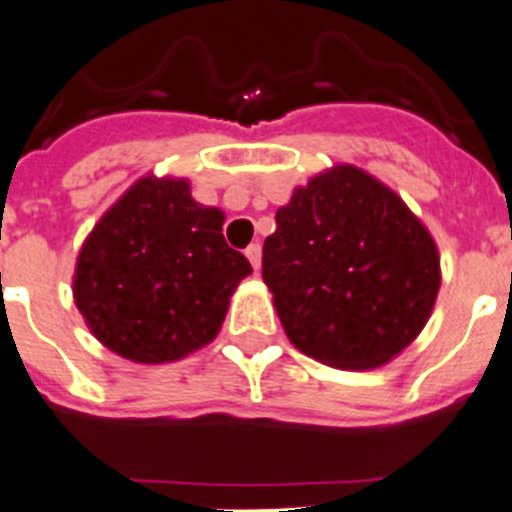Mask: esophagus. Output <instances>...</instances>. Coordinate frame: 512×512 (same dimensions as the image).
I'll return each mask as SVG.
<instances>
[{
  "instance_id": "esophagus-1",
  "label": "esophagus",
  "mask_w": 512,
  "mask_h": 512,
  "mask_svg": "<svg viewBox=\"0 0 512 512\" xmlns=\"http://www.w3.org/2000/svg\"><path fill=\"white\" fill-rule=\"evenodd\" d=\"M245 255H247V260L252 262V267H255V272L260 270V262H262V247L257 245V242H255V245H250V247H247V250H245Z\"/></svg>"
}]
</instances>
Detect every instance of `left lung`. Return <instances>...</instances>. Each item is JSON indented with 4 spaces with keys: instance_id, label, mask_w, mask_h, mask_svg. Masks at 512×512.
Here are the masks:
<instances>
[{
    "instance_id": "1",
    "label": "left lung",
    "mask_w": 512,
    "mask_h": 512,
    "mask_svg": "<svg viewBox=\"0 0 512 512\" xmlns=\"http://www.w3.org/2000/svg\"><path fill=\"white\" fill-rule=\"evenodd\" d=\"M275 222L262 280L297 350L365 370L418 337L440 290V257L393 190L340 165L295 190Z\"/></svg>"
}]
</instances>
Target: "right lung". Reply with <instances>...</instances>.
I'll return each instance as SVG.
<instances>
[{"mask_svg":"<svg viewBox=\"0 0 512 512\" xmlns=\"http://www.w3.org/2000/svg\"><path fill=\"white\" fill-rule=\"evenodd\" d=\"M225 215L192 200L187 180L145 177L84 242L74 302L94 337L135 362H170L220 332L230 295L252 272L222 235Z\"/></svg>","mask_w":512,"mask_h":512,"instance_id":"1","label":"right lung"}]
</instances>
